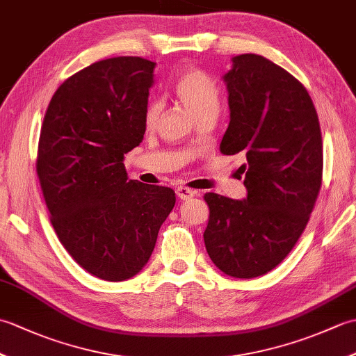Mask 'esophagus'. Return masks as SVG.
<instances>
[{
	"label": "esophagus",
	"instance_id": "obj_1",
	"mask_svg": "<svg viewBox=\"0 0 356 356\" xmlns=\"http://www.w3.org/2000/svg\"><path fill=\"white\" fill-rule=\"evenodd\" d=\"M176 194H177V197L180 200H188V199L194 197V195L197 194V193L190 190V188H186V186H180V188H177V190H176Z\"/></svg>",
	"mask_w": 356,
	"mask_h": 356
}]
</instances>
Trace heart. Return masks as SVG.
I'll return each instance as SVG.
<instances>
[{"label": "heart", "instance_id": "b5f03b06", "mask_svg": "<svg viewBox=\"0 0 356 356\" xmlns=\"http://www.w3.org/2000/svg\"><path fill=\"white\" fill-rule=\"evenodd\" d=\"M174 95L197 120L207 116L216 118L218 107H220L218 86L213 78L199 69H188L180 74L174 84ZM161 113V101L153 99L148 102L145 113H143V124L148 130L157 125Z\"/></svg>", "mask_w": 356, "mask_h": 356}]
</instances>
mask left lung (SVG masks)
Wrapping results in <instances>:
<instances>
[{"instance_id":"1","label":"left lung","mask_w":356,"mask_h":356,"mask_svg":"<svg viewBox=\"0 0 356 356\" xmlns=\"http://www.w3.org/2000/svg\"><path fill=\"white\" fill-rule=\"evenodd\" d=\"M223 81L231 120L220 151L246 156L248 195H203V240L226 275L254 278L284 260L311 217L323 177L320 120L305 86L260 55L234 56Z\"/></svg>"}]
</instances>
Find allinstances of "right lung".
I'll list each match as a JSON object with an SVG mask.
<instances>
[{"mask_svg": "<svg viewBox=\"0 0 356 356\" xmlns=\"http://www.w3.org/2000/svg\"><path fill=\"white\" fill-rule=\"evenodd\" d=\"M154 63L97 61L65 79L45 111L36 172L50 222L73 260L105 282L145 266L176 203L171 188L128 180L124 154L145 133Z\"/></svg>", "mask_w": 356, "mask_h": 356, "instance_id": "add662e5", "label": "right lung"}]
</instances>
